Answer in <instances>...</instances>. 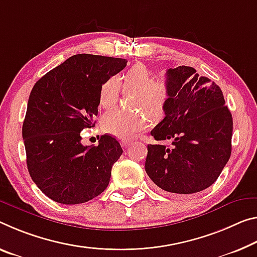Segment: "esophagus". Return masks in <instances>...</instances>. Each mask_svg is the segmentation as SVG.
Here are the masks:
<instances>
[{"mask_svg": "<svg viewBox=\"0 0 257 257\" xmlns=\"http://www.w3.org/2000/svg\"><path fill=\"white\" fill-rule=\"evenodd\" d=\"M121 144H122V146H123L124 149H127V148H129L130 145H132V142L128 141V140H123V141H122Z\"/></svg>", "mask_w": 257, "mask_h": 257, "instance_id": "1", "label": "esophagus"}]
</instances>
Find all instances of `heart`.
<instances>
[{
	"mask_svg": "<svg viewBox=\"0 0 257 257\" xmlns=\"http://www.w3.org/2000/svg\"><path fill=\"white\" fill-rule=\"evenodd\" d=\"M122 85L125 90L136 92V108L148 112L152 117L164 113L170 98V85L165 80H156L154 75L143 64H136L122 75ZM121 91L120 80L111 76L99 89V105L112 109L119 100ZM149 121L143 113H127L120 109L109 112L103 119V128L109 135L120 140H128L148 128Z\"/></svg>",
	"mask_w": 257,
	"mask_h": 257,
	"instance_id": "obj_1",
	"label": "heart"
}]
</instances>
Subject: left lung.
<instances>
[{
    "mask_svg": "<svg viewBox=\"0 0 257 257\" xmlns=\"http://www.w3.org/2000/svg\"><path fill=\"white\" fill-rule=\"evenodd\" d=\"M166 75L170 85L166 116L151 135L172 146L148 145L145 172L166 192H200L217 180L230 159L231 112L221 88L193 67L169 68Z\"/></svg>",
    "mask_w": 257,
    "mask_h": 257,
    "instance_id": "left-lung-1",
    "label": "left lung"
}]
</instances>
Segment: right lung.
<instances>
[{"label": "right lung", "mask_w": 257, "mask_h": 257, "mask_svg": "<svg viewBox=\"0 0 257 257\" xmlns=\"http://www.w3.org/2000/svg\"><path fill=\"white\" fill-rule=\"evenodd\" d=\"M127 60L80 54L48 72L34 84L23 123L27 168L52 200L76 205L106 189L121 145L109 135L97 146L81 143V132L95 127L99 89Z\"/></svg>", "instance_id": "add662e5"}]
</instances>
